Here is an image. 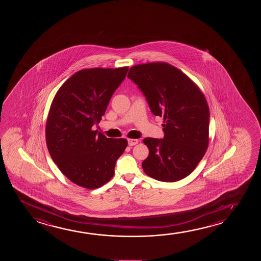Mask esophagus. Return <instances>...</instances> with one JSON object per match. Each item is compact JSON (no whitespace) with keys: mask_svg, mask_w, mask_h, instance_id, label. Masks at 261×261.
<instances>
[{"mask_svg":"<svg viewBox=\"0 0 261 261\" xmlns=\"http://www.w3.org/2000/svg\"><path fill=\"white\" fill-rule=\"evenodd\" d=\"M127 142H128L129 146H134V145H136L138 143V140L137 139H128L127 140Z\"/></svg>","mask_w":261,"mask_h":261,"instance_id":"1","label":"esophagus"}]
</instances>
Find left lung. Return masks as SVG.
I'll use <instances>...</instances> for the list:
<instances>
[{
	"label": "left lung",
	"mask_w": 261,
	"mask_h": 261,
	"mask_svg": "<svg viewBox=\"0 0 261 261\" xmlns=\"http://www.w3.org/2000/svg\"><path fill=\"white\" fill-rule=\"evenodd\" d=\"M127 76L146 98L152 114L164 118V137L143 139L150 150L143 171L161 182L185 178L208 144L210 110L203 93L186 74L164 62L136 65Z\"/></svg>",
	"instance_id": "8db88e82"
}]
</instances>
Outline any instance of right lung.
Listing matches in <instances>:
<instances>
[{
    "instance_id": "obj_1",
    "label": "right lung",
    "mask_w": 261,
    "mask_h": 261,
    "mask_svg": "<svg viewBox=\"0 0 261 261\" xmlns=\"http://www.w3.org/2000/svg\"><path fill=\"white\" fill-rule=\"evenodd\" d=\"M127 71V67L83 69L54 97L47 118V148L62 174L77 186L95 189L109 182L127 146L125 139L93 130Z\"/></svg>"
}]
</instances>
